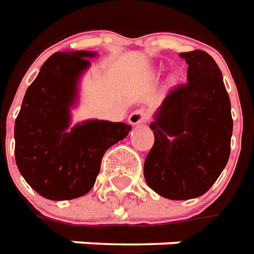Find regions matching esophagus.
Here are the masks:
<instances>
[{
  "mask_svg": "<svg viewBox=\"0 0 254 254\" xmlns=\"http://www.w3.org/2000/svg\"><path fill=\"white\" fill-rule=\"evenodd\" d=\"M148 119V114L146 110H136L134 111L128 118V122L129 125L132 126H138V125H142L144 122H147Z\"/></svg>",
  "mask_w": 254,
  "mask_h": 254,
  "instance_id": "1",
  "label": "esophagus"
}]
</instances>
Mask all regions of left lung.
<instances>
[{
	"label": "left lung",
	"mask_w": 254,
	"mask_h": 254,
	"mask_svg": "<svg viewBox=\"0 0 254 254\" xmlns=\"http://www.w3.org/2000/svg\"><path fill=\"white\" fill-rule=\"evenodd\" d=\"M188 81L166 95L150 125L154 146L144 178L162 197L197 198L213 186L229 161L233 119L221 69L203 51L182 52Z\"/></svg>",
	"instance_id": "left-lung-1"
}]
</instances>
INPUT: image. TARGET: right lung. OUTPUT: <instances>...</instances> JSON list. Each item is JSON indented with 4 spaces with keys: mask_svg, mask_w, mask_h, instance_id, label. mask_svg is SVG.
I'll use <instances>...</instances> for the list:
<instances>
[{
    "mask_svg": "<svg viewBox=\"0 0 254 254\" xmlns=\"http://www.w3.org/2000/svg\"><path fill=\"white\" fill-rule=\"evenodd\" d=\"M95 52H57L26 89L14 125L21 175L52 201L85 195L95 185L104 152L131 131L126 123L87 120L69 128L80 76Z\"/></svg>",
    "mask_w": 254,
    "mask_h": 254,
    "instance_id": "obj_1",
    "label": "right lung"
}]
</instances>
